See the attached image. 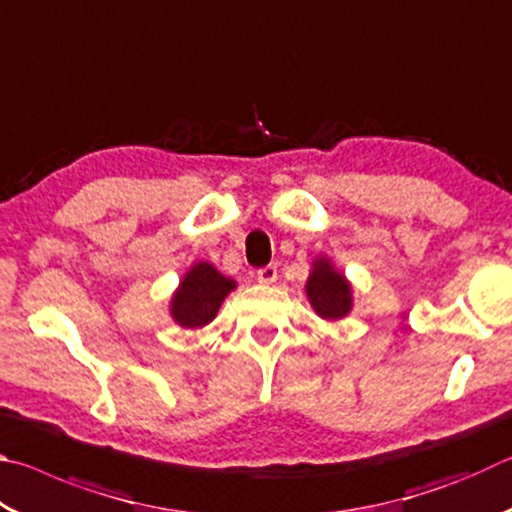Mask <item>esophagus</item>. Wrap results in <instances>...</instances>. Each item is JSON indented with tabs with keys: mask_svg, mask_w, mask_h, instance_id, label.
I'll list each match as a JSON object with an SVG mask.
<instances>
[{
	"mask_svg": "<svg viewBox=\"0 0 512 512\" xmlns=\"http://www.w3.org/2000/svg\"><path fill=\"white\" fill-rule=\"evenodd\" d=\"M277 280V266L275 264H268L264 268H259L257 271V282L259 284H273Z\"/></svg>",
	"mask_w": 512,
	"mask_h": 512,
	"instance_id": "34e87169",
	"label": "esophagus"
}]
</instances>
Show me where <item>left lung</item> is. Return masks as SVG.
<instances>
[{
    "instance_id": "left-lung-1",
    "label": "left lung",
    "mask_w": 512,
    "mask_h": 512,
    "mask_svg": "<svg viewBox=\"0 0 512 512\" xmlns=\"http://www.w3.org/2000/svg\"><path fill=\"white\" fill-rule=\"evenodd\" d=\"M305 293L309 305L314 307L316 314L327 320V323L345 318L354 305L350 280L332 264L329 257L314 259L305 284Z\"/></svg>"
}]
</instances>
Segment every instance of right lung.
Returning <instances> with one entry per match:
<instances>
[{"mask_svg":"<svg viewBox=\"0 0 512 512\" xmlns=\"http://www.w3.org/2000/svg\"><path fill=\"white\" fill-rule=\"evenodd\" d=\"M237 289L232 277H225L210 262H196L183 275L169 302L173 323L185 329H201L219 314L228 293Z\"/></svg>","mask_w":512,"mask_h":512,"instance_id":"right-lung-1","label":"right lung"}]
</instances>
